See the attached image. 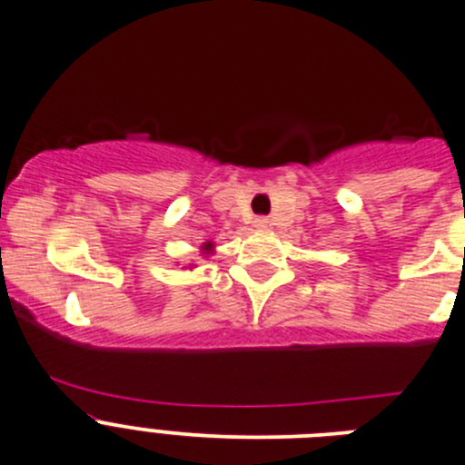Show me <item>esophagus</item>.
Here are the masks:
<instances>
[{
  "label": "esophagus",
  "mask_w": 465,
  "mask_h": 465,
  "mask_svg": "<svg viewBox=\"0 0 465 465\" xmlns=\"http://www.w3.org/2000/svg\"><path fill=\"white\" fill-rule=\"evenodd\" d=\"M254 224H256V229H270V227H272V223H270L268 218H256Z\"/></svg>",
  "instance_id": "esophagus-1"
}]
</instances>
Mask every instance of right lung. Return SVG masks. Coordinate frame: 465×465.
<instances>
[{
	"label": "right lung",
	"mask_w": 465,
	"mask_h": 465,
	"mask_svg": "<svg viewBox=\"0 0 465 465\" xmlns=\"http://www.w3.org/2000/svg\"><path fill=\"white\" fill-rule=\"evenodd\" d=\"M202 252H204V254H211V252H213V242H204V245H202Z\"/></svg>",
	"instance_id": "1"
}]
</instances>
